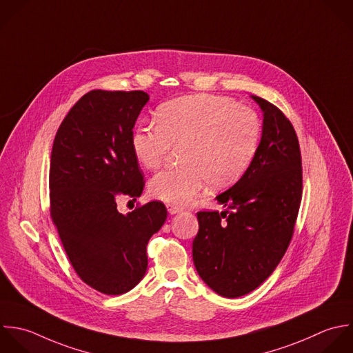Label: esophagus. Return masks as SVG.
Here are the masks:
<instances>
[{
  "label": "esophagus",
  "instance_id": "1",
  "mask_svg": "<svg viewBox=\"0 0 353 353\" xmlns=\"http://www.w3.org/2000/svg\"><path fill=\"white\" fill-rule=\"evenodd\" d=\"M168 208V212L170 213V214H177V213H181L183 212V208H179V206H174V205H168L166 206Z\"/></svg>",
  "mask_w": 353,
  "mask_h": 353
}]
</instances>
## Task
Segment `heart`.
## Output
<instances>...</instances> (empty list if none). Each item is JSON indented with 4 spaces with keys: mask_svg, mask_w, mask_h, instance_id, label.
<instances>
[{
    "mask_svg": "<svg viewBox=\"0 0 353 353\" xmlns=\"http://www.w3.org/2000/svg\"><path fill=\"white\" fill-rule=\"evenodd\" d=\"M155 121L134 130L132 150L139 163L152 170L173 147L181 145V165L157 173L148 184L152 196L174 205H185L206 183L220 190L238 181L256 158L263 137L254 110L214 94L168 101Z\"/></svg>",
    "mask_w": 353,
    "mask_h": 353,
    "instance_id": "1",
    "label": "heart"
}]
</instances>
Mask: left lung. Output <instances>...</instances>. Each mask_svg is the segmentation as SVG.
I'll use <instances>...</instances> for the list:
<instances>
[{
  "mask_svg": "<svg viewBox=\"0 0 353 353\" xmlns=\"http://www.w3.org/2000/svg\"><path fill=\"white\" fill-rule=\"evenodd\" d=\"M263 111L259 152L245 174L217 195L224 212H199L192 259L217 294L236 299L257 289L278 267L294 232L303 168L296 130L270 101L252 96Z\"/></svg>",
  "mask_w": 353,
  "mask_h": 353,
  "instance_id": "1",
  "label": "left lung"
}]
</instances>
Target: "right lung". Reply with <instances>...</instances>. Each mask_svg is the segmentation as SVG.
Segmentation results:
<instances>
[{
	"mask_svg": "<svg viewBox=\"0 0 353 353\" xmlns=\"http://www.w3.org/2000/svg\"><path fill=\"white\" fill-rule=\"evenodd\" d=\"M150 96L143 90H90L57 129L50 157V216L78 276L118 296L145 275L147 243L166 221L162 202L128 214L117 199L136 201L144 179L132 150L136 119Z\"/></svg>",
	"mask_w": 353,
	"mask_h": 353,
	"instance_id": "1",
	"label": "right lung"
}]
</instances>
